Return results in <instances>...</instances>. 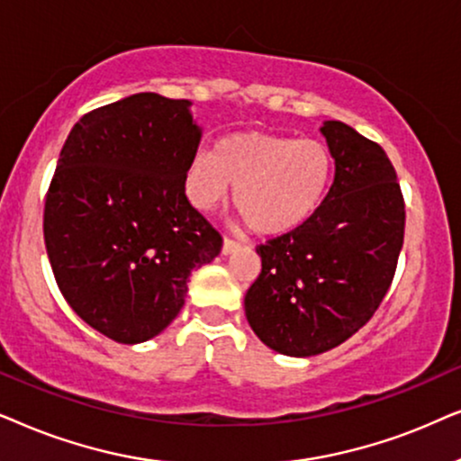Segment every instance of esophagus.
Returning a JSON list of instances; mask_svg holds the SVG:
<instances>
[{
	"instance_id": "obj_1",
	"label": "esophagus",
	"mask_w": 461,
	"mask_h": 461,
	"mask_svg": "<svg viewBox=\"0 0 461 461\" xmlns=\"http://www.w3.org/2000/svg\"><path fill=\"white\" fill-rule=\"evenodd\" d=\"M238 249H242V242L234 240V238H223V255L236 253Z\"/></svg>"
}]
</instances>
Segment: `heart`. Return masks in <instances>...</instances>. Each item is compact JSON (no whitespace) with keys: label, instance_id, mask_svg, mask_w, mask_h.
Here are the masks:
<instances>
[{"label":"heart","instance_id":"b5f03b06","mask_svg":"<svg viewBox=\"0 0 461 461\" xmlns=\"http://www.w3.org/2000/svg\"><path fill=\"white\" fill-rule=\"evenodd\" d=\"M333 179V153L321 139L267 132H236L214 151L195 153L185 192L200 211H212L231 195L250 230L278 236L305 223L322 204Z\"/></svg>","mask_w":461,"mask_h":461}]
</instances>
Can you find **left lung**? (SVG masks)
Listing matches in <instances>:
<instances>
[{
    "instance_id": "8db88e82",
    "label": "left lung",
    "mask_w": 461,
    "mask_h": 461,
    "mask_svg": "<svg viewBox=\"0 0 461 461\" xmlns=\"http://www.w3.org/2000/svg\"><path fill=\"white\" fill-rule=\"evenodd\" d=\"M335 181L316 212L257 247L261 274L244 297L257 337L286 356L337 348L375 314L404 240V198L390 158L343 122L321 128Z\"/></svg>"
}]
</instances>
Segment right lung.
I'll use <instances>...</instances> for the list:
<instances>
[{
    "label": "right lung",
    "instance_id": "add662e5",
    "mask_svg": "<svg viewBox=\"0 0 461 461\" xmlns=\"http://www.w3.org/2000/svg\"><path fill=\"white\" fill-rule=\"evenodd\" d=\"M200 128L185 98L139 92L71 128L44 204V242L65 302L118 343L162 333L195 267L223 238L185 195Z\"/></svg>",
    "mask_w": 461,
    "mask_h": 461
}]
</instances>
